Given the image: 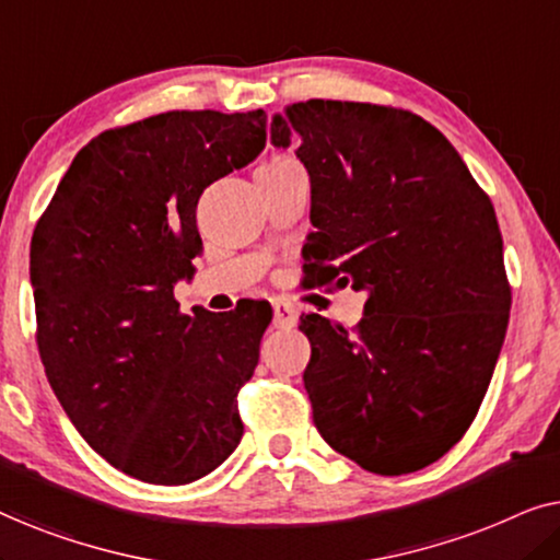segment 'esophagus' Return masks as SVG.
<instances>
[{"label":"esophagus","instance_id":"1","mask_svg":"<svg viewBox=\"0 0 560 560\" xmlns=\"http://www.w3.org/2000/svg\"><path fill=\"white\" fill-rule=\"evenodd\" d=\"M272 311H275V326L278 328H293L295 320H298V311L293 303L282 301V298H278V301L272 303Z\"/></svg>","mask_w":560,"mask_h":560}]
</instances>
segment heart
Masks as SVG:
<instances>
[{"label": "heart", "instance_id": "obj_1", "mask_svg": "<svg viewBox=\"0 0 560 560\" xmlns=\"http://www.w3.org/2000/svg\"><path fill=\"white\" fill-rule=\"evenodd\" d=\"M290 165H295L293 160H288V158H275V160H270V163H265L262 167H259V171H280V167H290ZM257 171V173H259Z\"/></svg>", "mask_w": 560, "mask_h": 560}]
</instances>
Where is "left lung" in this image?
I'll return each instance as SVG.
<instances>
[{"label": "left lung", "mask_w": 560, "mask_h": 560, "mask_svg": "<svg viewBox=\"0 0 560 560\" xmlns=\"http://www.w3.org/2000/svg\"><path fill=\"white\" fill-rule=\"evenodd\" d=\"M270 140L308 171L313 280L366 293L357 328L301 316L313 423L366 471L423 469L471 425L508 331L492 201L454 144L402 109L311 98L275 114Z\"/></svg>", "instance_id": "8db88e82"}]
</instances>
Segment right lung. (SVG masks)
Returning a JSON list of instances; mask_svg holds the SVG:
<instances>
[{"instance_id": "1", "label": "right lung", "mask_w": 560, "mask_h": 560, "mask_svg": "<svg viewBox=\"0 0 560 560\" xmlns=\"http://www.w3.org/2000/svg\"><path fill=\"white\" fill-rule=\"evenodd\" d=\"M267 114L167 112L79 150L37 221L30 282L45 374L91 448L148 485L206 477L240 446L236 393L272 313H180L203 252L198 198L249 165Z\"/></svg>"}]
</instances>
